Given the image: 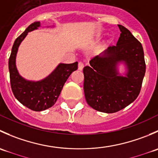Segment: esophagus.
<instances>
[{"instance_id": "esophagus-1", "label": "esophagus", "mask_w": 158, "mask_h": 158, "mask_svg": "<svg viewBox=\"0 0 158 158\" xmlns=\"http://www.w3.org/2000/svg\"><path fill=\"white\" fill-rule=\"evenodd\" d=\"M84 67V64L82 62H79V64H78V69H79V70H82V69H83Z\"/></svg>"}]
</instances>
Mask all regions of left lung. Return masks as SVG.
I'll use <instances>...</instances> for the list:
<instances>
[{"instance_id":"obj_1","label":"left lung","mask_w":158,"mask_h":158,"mask_svg":"<svg viewBox=\"0 0 158 158\" xmlns=\"http://www.w3.org/2000/svg\"><path fill=\"white\" fill-rule=\"evenodd\" d=\"M115 46L109 47L83 68L84 92L90 107L98 111L114 113L133 102L140 93L146 65L141 43L122 25ZM127 66L125 77L119 74L117 65Z\"/></svg>"}]
</instances>
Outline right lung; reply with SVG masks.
<instances>
[{
	"label": "right lung",
	"mask_w": 158,
	"mask_h": 158,
	"mask_svg": "<svg viewBox=\"0 0 158 158\" xmlns=\"http://www.w3.org/2000/svg\"><path fill=\"white\" fill-rule=\"evenodd\" d=\"M40 26V22L31 23L16 39L8 62L11 89L14 96L22 105L35 111H44L52 107L57 101L69 76L78 69V62L70 64L60 63L49 76L37 82L26 80L20 76L16 66L18 47L27 33L36 30Z\"/></svg>",
	"instance_id": "right-lung-1"
}]
</instances>
